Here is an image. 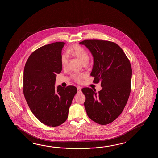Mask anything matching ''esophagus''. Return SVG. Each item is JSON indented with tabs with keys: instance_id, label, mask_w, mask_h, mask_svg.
Masks as SVG:
<instances>
[{
	"instance_id": "34e87169",
	"label": "esophagus",
	"mask_w": 158,
	"mask_h": 158,
	"mask_svg": "<svg viewBox=\"0 0 158 158\" xmlns=\"http://www.w3.org/2000/svg\"><path fill=\"white\" fill-rule=\"evenodd\" d=\"M77 90L78 93H81V87L80 86H78Z\"/></svg>"
}]
</instances>
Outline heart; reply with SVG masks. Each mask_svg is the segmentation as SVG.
Here are the masks:
<instances>
[{
  "instance_id": "1",
  "label": "heart",
  "mask_w": 158,
  "mask_h": 158,
  "mask_svg": "<svg viewBox=\"0 0 158 158\" xmlns=\"http://www.w3.org/2000/svg\"><path fill=\"white\" fill-rule=\"evenodd\" d=\"M67 53L68 55H72L74 57H76L80 61L81 63L83 65H86L89 63L90 59L89 54L87 52L84 47L81 46L78 44H73L71 47L68 48ZM68 62V57L66 54H63L61 56V63L63 67H65ZM83 76L82 75L74 74L73 76V78L74 80L78 82L81 81Z\"/></svg>"
}]
</instances>
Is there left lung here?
Listing matches in <instances>:
<instances>
[{"instance_id":"left-lung-1","label":"left lung","mask_w":158,"mask_h":158,"mask_svg":"<svg viewBox=\"0 0 158 158\" xmlns=\"http://www.w3.org/2000/svg\"><path fill=\"white\" fill-rule=\"evenodd\" d=\"M90 50L94 59L90 75L93 82H101L98 93L89 87L82 91L89 118L98 124L106 125L120 115L131 91V63L117 44L107 40H89L80 42Z\"/></svg>"}]
</instances>
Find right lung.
Segmentation results:
<instances>
[{
  "label": "right lung",
  "instance_id": "obj_1",
  "mask_svg": "<svg viewBox=\"0 0 158 158\" xmlns=\"http://www.w3.org/2000/svg\"><path fill=\"white\" fill-rule=\"evenodd\" d=\"M65 43L57 42L34 51L24 70L23 93L30 110L44 125L57 127L67 119L69 108L77 92L74 86L55 87L60 73L61 50Z\"/></svg>",
  "mask_w": 158,
  "mask_h": 158
}]
</instances>
